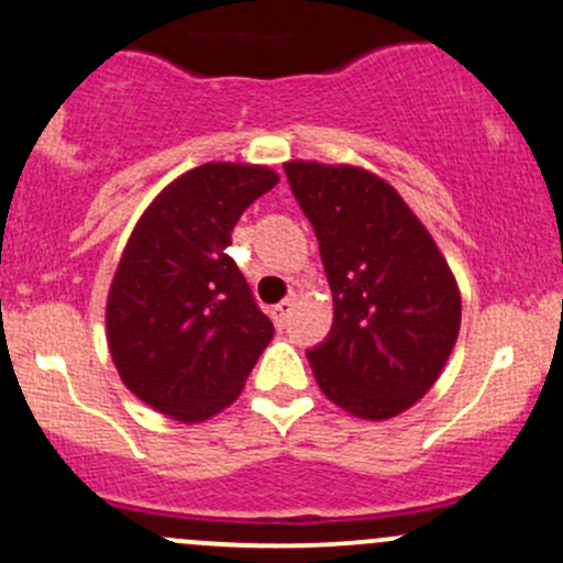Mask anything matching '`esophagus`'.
<instances>
[{
    "mask_svg": "<svg viewBox=\"0 0 563 563\" xmlns=\"http://www.w3.org/2000/svg\"><path fill=\"white\" fill-rule=\"evenodd\" d=\"M294 305H297V297H288V299H283L280 305L272 307V321H275L277 327H286L288 318H291Z\"/></svg>",
    "mask_w": 563,
    "mask_h": 563,
    "instance_id": "1",
    "label": "esophagus"
}]
</instances>
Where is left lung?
Returning <instances> with one entry per match:
<instances>
[{
    "label": "left lung",
    "mask_w": 563,
    "mask_h": 563,
    "mask_svg": "<svg viewBox=\"0 0 563 563\" xmlns=\"http://www.w3.org/2000/svg\"><path fill=\"white\" fill-rule=\"evenodd\" d=\"M316 229L334 323L307 353L327 399L364 421L410 410L461 329V291L434 236L390 183L353 164L286 162Z\"/></svg>",
    "instance_id": "1"
}]
</instances>
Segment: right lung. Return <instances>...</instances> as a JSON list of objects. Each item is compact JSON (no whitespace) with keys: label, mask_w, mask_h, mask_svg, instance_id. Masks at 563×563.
I'll use <instances>...</instances> for the list:
<instances>
[{"label":"right lung","mask_w":563,"mask_h":563,"mask_svg":"<svg viewBox=\"0 0 563 563\" xmlns=\"http://www.w3.org/2000/svg\"><path fill=\"white\" fill-rule=\"evenodd\" d=\"M277 180L262 164L188 169L123 247L104 310L110 356L123 386L173 421L202 423L232 405L275 334L227 251Z\"/></svg>","instance_id":"1"}]
</instances>
